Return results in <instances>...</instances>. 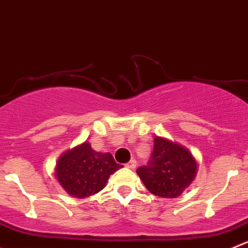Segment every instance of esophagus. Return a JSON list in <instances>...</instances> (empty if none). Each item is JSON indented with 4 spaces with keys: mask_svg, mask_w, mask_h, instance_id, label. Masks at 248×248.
Wrapping results in <instances>:
<instances>
[{
    "mask_svg": "<svg viewBox=\"0 0 248 248\" xmlns=\"http://www.w3.org/2000/svg\"><path fill=\"white\" fill-rule=\"evenodd\" d=\"M137 166V161L136 160H131L129 162L126 163V167L129 168V170H134Z\"/></svg>",
    "mask_w": 248,
    "mask_h": 248,
    "instance_id": "obj_1",
    "label": "esophagus"
}]
</instances>
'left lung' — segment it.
Here are the masks:
<instances>
[{
  "label": "left lung",
  "instance_id": "left-lung-1",
  "mask_svg": "<svg viewBox=\"0 0 248 248\" xmlns=\"http://www.w3.org/2000/svg\"><path fill=\"white\" fill-rule=\"evenodd\" d=\"M198 161L188 148L163 137L154 138V150L148 166L137 174L151 194L160 198H178L194 182Z\"/></svg>",
  "mask_w": 248,
  "mask_h": 248
}]
</instances>
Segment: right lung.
Returning a JSON list of instances; mask_svg holds the SVG:
<instances>
[{
    "mask_svg": "<svg viewBox=\"0 0 248 248\" xmlns=\"http://www.w3.org/2000/svg\"><path fill=\"white\" fill-rule=\"evenodd\" d=\"M121 167L111 154L93 150L85 141L59 156L54 175L68 195L86 199L103 190L110 174Z\"/></svg>",
    "mask_w": 248,
    "mask_h": 248,
    "instance_id": "add662e5",
    "label": "right lung"
}]
</instances>
